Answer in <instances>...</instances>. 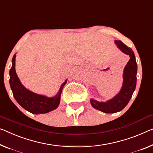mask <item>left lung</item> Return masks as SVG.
Masks as SVG:
<instances>
[{
	"mask_svg": "<svg viewBox=\"0 0 153 153\" xmlns=\"http://www.w3.org/2000/svg\"><path fill=\"white\" fill-rule=\"evenodd\" d=\"M115 44L122 52L129 55L130 59L126 65L123 73V85L117 94L107 102H98L94 99L90 100L91 105L96 109L107 114L118 112L123 110L128 104L133 91L135 90L137 81V65L133 51L123 42L115 40Z\"/></svg>",
	"mask_w": 153,
	"mask_h": 153,
	"instance_id": "8db88e82",
	"label": "left lung"
}]
</instances>
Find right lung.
I'll return each mask as SVG.
<instances>
[{
	"mask_svg": "<svg viewBox=\"0 0 153 153\" xmlns=\"http://www.w3.org/2000/svg\"><path fill=\"white\" fill-rule=\"evenodd\" d=\"M16 54L12 59V66L9 70V83L13 95L21 107L32 114H46L57 108L60 102L61 94L67 80L60 87L57 94L52 98L46 97L26 89L21 83L16 72Z\"/></svg>",
	"mask_w": 153,
	"mask_h": 153,
	"instance_id": "right-lung-1",
	"label": "right lung"
}]
</instances>
